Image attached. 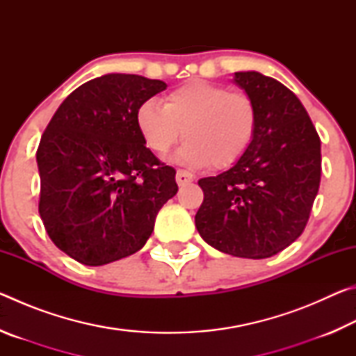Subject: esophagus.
<instances>
[{
  "instance_id": "esophagus-1",
  "label": "esophagus",
  "mask_w": 356,
  "mask_h": 356,
  "mask_svg": "<svg viewBox=\"0 0 356 356\" xmlns=\"http://www.w3.org/2000/svg\"><path fill=\"white\" fill-rule=\"evenodd\" d=\"M176 180H177L179 186H185V185H188V184L193 182V180H195V176H193L190 171L179 170L177 174H176Z\"/></svg>"
}]
</instances>
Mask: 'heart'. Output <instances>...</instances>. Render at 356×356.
Returning <instances> with one entry per match:
<instances>
[{
  "label": "heart",
  "mask_w": 356,
  "mask_h": 356,
  "mask_svg": "<svg viewBox=\"0 0 356 356\" xmlns=\"http://www.w3.org/2000/svg\"><path fill=\"white\" fill-rule=\"evenodd\" d=\"M136 125L146 146L166 155L180 136L177 159L190 166L226 170L243 159L254 143L259 111L248 94L221 84L193 80L174 89L165 105L146 100L136 111Z\"/></svg>",
  "instance_id": "1"
}]
</instances>
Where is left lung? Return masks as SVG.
<instances>
[{
  "label": "left lung",
  "mask_w": 356,
  "mask_h": 356,
  "mask_svg": "<svg viewBox=\"0 0 356 356\" xmlns=\"http://www.w3.org/2000/svg\"><path fill=\"white\" fill-rule=\"evenodd\" d=\"M254 100V143L231 170L201 179L195 216L206 242L237 257L265 259L293 243L308 225L321 185V138L291 89L259 72H236Z\"/></svg>",
  "instance_id": "left-lung-1"
}]
</instances>
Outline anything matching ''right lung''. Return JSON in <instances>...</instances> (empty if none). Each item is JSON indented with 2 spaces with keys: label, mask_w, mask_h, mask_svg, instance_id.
I'll return each mask as SVG.
<instances>
[{
  "label": "right lung",
  "mask_w": 356,
  "mask_h": 356,
  "mask_svg": "<svg viewBox=\"0 0 356 356\" xmlns=\"http://www.w3.org/2000/svg\"><path fill=\"white\" fill-rule=\"evenodd\" d=\"M166 89L140 75L81 84L48 122L38 147L39 213L51 242L84 265L141 250L176 195V170L144 146L136 111Z\"/></svg>",
  "instance_id": "right-lung-1"
}]
</instances>
